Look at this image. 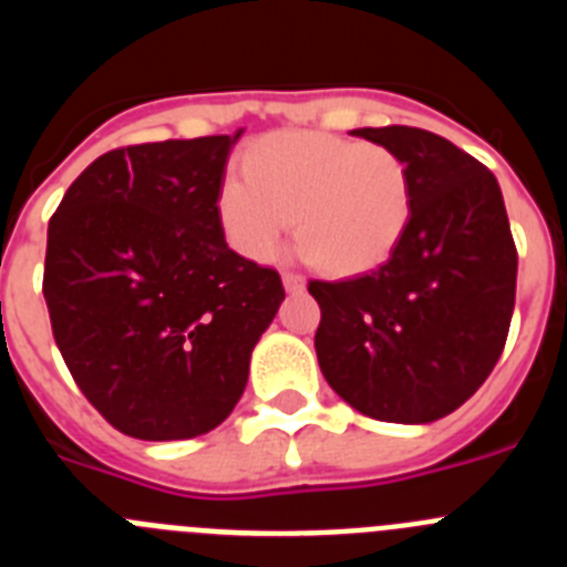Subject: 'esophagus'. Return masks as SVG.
<instances>
[{
	"label": "esophagus",
	"instance_id": "esophagus-1",
	"mask_svg": "<svg viewBox=\"0 0 567 567\" xmlns=\"http://www.w3.org/2000/svg\"><path fill=\"white\" fill-rule=\"evenodd\" d=\"M284 287H287V292H300V289L307 287V280L298 272H284Z\"/></svg>",
	"mask_w": 567,
	"mask_h": 567
}]
</instances>
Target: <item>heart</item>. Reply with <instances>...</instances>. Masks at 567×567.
<instances>
[{
	"label": "heart",
	"instance_id": "b5f03b06",
	"mask_svg": "<svg viewBox=\"0 0 567 567\" xmlns=\"http://www.w3.org/2000/svg\"><path fill=\"white\" fill-rule=\"evenodd\" d=\"M240 169L244 178L218 184L215 218L247 260L272 258L295 215L300 252L323 272L354 278L383 267L412 224V169L383 144L280 130L258 138Z\"/></svg>",
	"mask_w": 567,
	"mask_h": 567
}]
</instances>
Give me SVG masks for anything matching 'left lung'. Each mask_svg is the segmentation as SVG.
Returning a JSON list of instances; mask_svg holds the SVG:
<instances>
[{"instance_id": "left-lung-1", "label": "left lung", "mask_w": 567, "mask_h": 567, "mask_svg": "<svg viewBox=\"0 0 567 567\" xmlns=\"http://www.w3.org/2000/svg\"><path fill=\"white\" fill-rule=\"evenodd\" d=\"M412 169L414 213L383 267L309 280L318 300L320 372L360 414L432 423L497 365L517 295V247L485 164L420 127H363Z\"/></svg>"}]
</instances>
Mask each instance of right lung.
Instances as JSON below:
<instances>
[{"instance_id":"1","label":"right lung","mask_w":567,"mask_h":567,"mask_svg":"<svg viewBox=\"0 0 567 567\" xmlns=\"http://www.w3.org/2000/svg\"><path fill=\"white\" fill-rule=\"evenodd\" d=\"M235 138L110 150L48 224L53 338L90 405L127 437L221 425L284 300L280 275L233 252L215 218Z\"/></svg>"}]
</instances>
